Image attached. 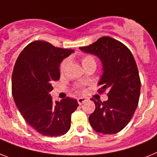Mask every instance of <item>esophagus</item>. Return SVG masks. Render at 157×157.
I'll use <instances>...</instances> for the list:
<instances>
[{
  "label": "esophagus",
  "instance_id": "obj_1",
  "mask_svg": "<svg viewBox=\"0 0 157 157\" xmlns=\"http://www.w3.org/2000/svg\"><path fill=\"white\" fill-rule=\"evenodd\" d=\"M78 103V104L81 105L82 103H83L84 102H86V101H87V99L86 98H78V99H77Z\"/></svg>",
  "mask_w": 157,
  "mask_h": 157
}]
</instances>
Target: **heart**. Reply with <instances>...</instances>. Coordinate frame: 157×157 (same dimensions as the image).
<instances>
[{
    "label": "heart",
    "instance_id": "1",
    "mask_svg": "<svg viewBox=\"0 0 157 157\" xmlns=\"http://www.w3.org/2000/svg\"><path fill=\"white\" fill-rule=\"evenodd\" d=\"M81 63L83 68H86V67H90V66H95L96 63H95V59H94V57L90 54H86V55H84V56L82 57L81 58ZM68 66V61L64 60L63 63H61L60 66V72L61 74H64V72L67 70V67ZM78 90H81V88L78 87Z\"/></svg>",
    "mask_w": 157,
    "mask_h": 157
}]
</instances>
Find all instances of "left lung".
Instances as JSON below:
<instances>
[{
    "label": "left lung",
    "mask_w": 157,
    "mask_h": 157,
    "mask_svg": "<svg viewBox=\"0 0 157 157\" xmlns=\"http://www.w3.org/2000/svg\"><path fill=\"white\" fill-rule=\"evenodd\" d=\"M79 49L99 57L103 73L98 91L108 90L107 101L91 99L95 110L89 122L97 132L116 134L127 126L139 103L140 79L134 57L122 42L107 36Z\"/></svg>",
    "instance_id": "left-lung-1"
}]
</instances>
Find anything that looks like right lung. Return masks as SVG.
I'll return each mask as SVG.
<instances>
[{
	"mask_svg": "<svg viewBox=\"0 0 157 157\" xmlns=\"http://www.w3.org/2000/svg\"><path fill=\"white\" fill-rule=\"evenodd\" d=\"M73 52L47 41H34L24 48L14 65V102L24 120L43 136L66 134L71 128V114L78 107L76 99L67 97L54 102L50 94L53 82L60 78V63Z\"/></svg>",
	"mask_w": 157,
	"mask_h": 157,
	"instance_id": "1",
	"label": "right lung"
}]
</instances>
